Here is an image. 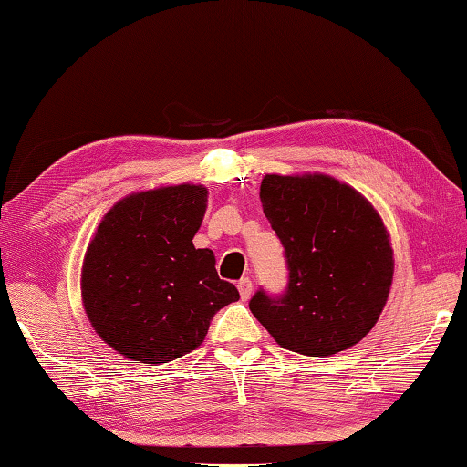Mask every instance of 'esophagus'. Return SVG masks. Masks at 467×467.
Here are the masks:
<instances>
[{"instance_id": "1", "label": "esophagus", "mask_w": 467, "mask_h": 467, "mask_svg": "<svg viewBox=\"0 0 467 467\" xmlns=\"http://www.w3.org/2000/svg\"><path fill=\"white\" fill-rule=\"evenodd\" d=\"M236 287H239V294H241L243 300H249V298H251V294H253V282H251L249 277H243L241 282H239V285H236Z\"/></svg>"}]
</instances>
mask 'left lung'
Returning <instances> with one entry per match:
<instances>
[{"label": "left lung", "instance_id": "left-lung-1", "mask_svg": "<svg viewBox=\"0 0 467 467\" xmlns=\"http://www.w3.org/2000/svg\"><path fill=\"white\" fill-rule=\"evenodd\" d=\"M263 212L284 247L287 284L249 308L284 347L325 358L359 343L392 285L388 233L369 202L327 175H265Z\"/></svg>", "mask_w": 467, "mask_h": 467}]
</instances>
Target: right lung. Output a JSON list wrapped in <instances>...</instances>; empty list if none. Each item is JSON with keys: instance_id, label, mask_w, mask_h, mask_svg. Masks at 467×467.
Listing matches in <instances>:
<instances>
[{"instance_id": "1", "label": "right lung", "mask_w": 467, "mask_h": 467, "mask_svg": "<svg viewBox=\"0 0 467 467\" xmlns=\"http://www.w3.org/2000/svg\"><path fill=\"white\" fill-rule=\"evenodd\" d=\"M208 190L173 185L108 212L86 253L81 294L96 333L142 363H167L202 345L210 320L239 300L214 253L193 247Z\"/></svg>"}]
</instances>
